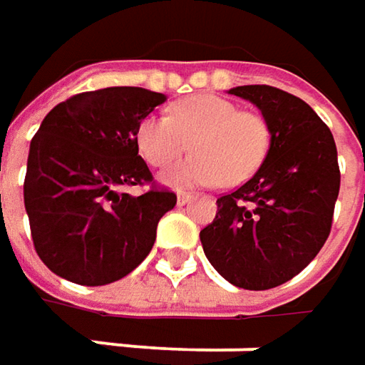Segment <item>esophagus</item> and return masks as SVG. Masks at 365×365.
Wrapping results in <instances>:
<instances>
[{"instance_id":"34e87169","label":"esophagus","mask_w":365,"mask_h":365,"mask_svg":"<svg viewBox=\"0 0 365 365\" xmlns=\"http://www.w3.org/2000/svg\"><path fill=\"white\" fill-rule=\"evenodd\" d=\"M192 201V195H189V192H178L176 195V203L178 205H187Z\"/></svg>"}]
</instances>
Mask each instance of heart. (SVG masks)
Instances as JSON below:
<instances>
[{
	"instance_id": "b5f03b06",
	"label": "heart",
	"mask_w": 365,
	"mask_h": 365,
	"mask_svg": "<svg viewBox=\"0 0 365 365\" xmlns=\"http://www.w3.org/2000/svg\"><path fill=\"white\" fill-rule=\"evenodd\" d=\"M138 150L154 168H166L187 150L195 156L164 173L173 187L242 185L262 166L270 148L266 120L217 95H192L173 106V115H148L138 125Z\"/></svg>"
}]
</instances>
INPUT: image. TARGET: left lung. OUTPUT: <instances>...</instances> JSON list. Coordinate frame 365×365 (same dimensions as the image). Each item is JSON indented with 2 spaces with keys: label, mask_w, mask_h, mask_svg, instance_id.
<instances>
[{
  "label": "left lung",
  "mask_w": 365,
  "mask_h": 365,
  "mask_svg": "<svg viewBox=\"0 0 365 365\" xmlns=\"http://www.w3.org/2000/svg\"><path fill=\"white\" fill-rule=\"evenodd\" d=\"M230 93L262 111L270 148L256 175L219 197L201 244L227 282L268 290L304 270L329 237L341 180L337 148L329 128L299 97L270 85Z\"/></svg>",
  "instance_id": "obj_1"
}]
</instances>
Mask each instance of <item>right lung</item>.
Listing matches in <instances>:
<instances>
[{"label":"right lung","mask_w":365,"mask_h":365,"mask_svg":"<svg viewBox=\"0 0 365 365\" xmlns=\"http://www.w3.org/2000/svg\"><path fill=\"white\" fill-rule=\"evenodd\" d=\"M166 101L142 87H107L58 103L32 138L24 205L36 254L83 287L115 282L138 268L156 227L176 205L152 182L138 154V125ZM152 184L132 197L125 186Z\"/></svg>","instance_id":"obj_1"}]
</instances>
